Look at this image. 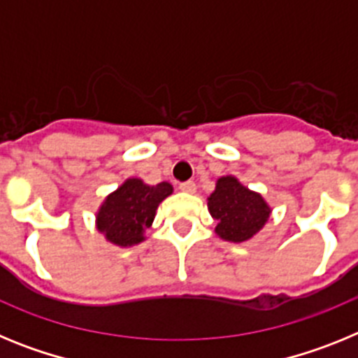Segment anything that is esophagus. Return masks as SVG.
Returning <instances> with one entry per match:
<instances>
[{"label":"esophagus","instance_id":"1","mask_svg":"<svg viewBox=\"0 0 358 358\" xmlns=\"http://www.w3.org/2000/svg\"><path fill=\"white\" fill-rule=\"evenodd\" d=\"M179 189L185 192V194H195V189H197V185L194 181H186L179 185Z\"/></svg>","mask_w":358,"mask_h":358}]
</instances>
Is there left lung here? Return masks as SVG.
<instances>
[{"instance_id": "8db88e82", "label": "left lung", "mask_w": 358, "mask_h": 358, "mask_svg": "<svg viewBox=\"0 0 358 358\" xmlns=\"http://www.w3.org/2000/svg\"><path fill=\"white\" fill-rule=\"evenodd\" d=\"M208 211L217 220L218 238L242 243L264 229L273 208L264 195L243 186L235 176H224L218 177L208 197Z\"/></svg>"}]
</instances>
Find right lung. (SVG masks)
I'll list each match as a JSON object with an SVG mask.
<instances>
[{
	"label": "right lung",
	"mask_w": 358,
	"mask_h": 358,
	"mask_svg": "<svg viewBox=\"0 0 358 358\" xmlns=\"http://www.w3.org/2000/svg\"><path fill=\"white\" fill-rule=\"evenodd\" d=\"M172 192L173 186L166 181L152 186L140 177H129L103 199L94 226L113 245H138L147 240L145 231L154 222L157 206Z\"/></svg>",
	"instance_id": "obj_1"
}]
</instances>
